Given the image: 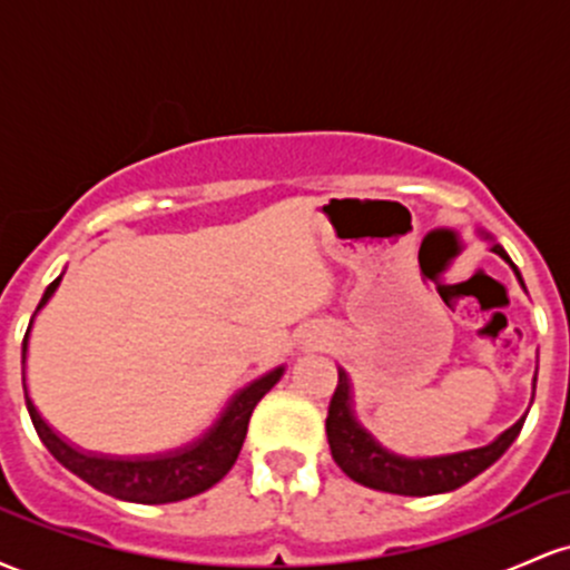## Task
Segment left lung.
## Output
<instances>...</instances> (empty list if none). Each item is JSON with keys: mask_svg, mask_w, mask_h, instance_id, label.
<instances>
[{"mask_svg": "<svg viewBox=\"0 0 570 570\" xmlns=\"http://www.w3.org/2000/svg\"><path fill=\"white\" fill-rule=\"evenodd\" d=\"M493 252L514 267L509 254L503 252L499 244H493ZM514 276L520 278L522 284V276L517 267ZM522 423H525V417H520L512 429L503 431L495 442L485 444V448L466 450V453L440 458L396 455L391 453V450H385L381 442H375V436L353 417L351 381L348 375H345V370H337V389L335 394H332L330 415H326V440H330L332 458H335L337 466L343 469L353 482H358V485L385 490V493L396 495H434L466 485V482L474 480L476 474L485 472L488 466H493V463L507 453L509 444L517 440Z\"/></svg>", "mask_w": 570, "mask_h": 570, "instance_id": "left-lung-1", "label": "left lung"}]
</instances>
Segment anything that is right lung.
Instances as JSON below:
<instances>
[{"mask_svg":"<svg viewBox=\"0 0 570 570\" xmlns=\"http://www.w3.org/2000/svg\"><path fill=\"white\" fill-rule=\"evenodd\" d=\"M63 276H58L53 284L48 286L39 299L37 311L53 297ZM35 311V316H37ZM31 316V322H35ZM31 330V324H29ZM29 330L23 337V353L21 358L26 362V348H29ZM284 375V367H276L259 381L248 383L246 389H240L238 394L230 399L225 412L214 429H208L195 444L174 450L166 455H153V458H109V455H94L82 453L75 444L56 434L53 429L45 423V417L39 415L35 402L29 399L26 391V410H29L31 423H35L39 440L45 448L53 453V458L61 466H67L71 474H77L80 480L94 485L101 493L115 495L120 501H134V503H174L189 495H198L203 490H208L233 469L235 458H238L240 448H244L248 417H252L254 407L263 399L267 391L273 389Z\"/></svg>","mask_w":570,"mask_h":570,"instance_id":"1","label":"right lung"}]
</instances>
